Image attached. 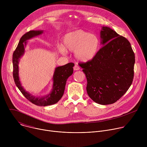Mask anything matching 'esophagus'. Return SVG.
I'll use <instances>...</instances> for the list:
<instances>
[{
	"label": "esophagus",
	"mask_w": 147,
	"mask_h": 147,
	"mask_svg": "<svg viewBox=\"0 0 147 147\" xmlns=\"http://www.w3.org/2000/svg\"><path fill=\"white\" fill-rule=\"evenodd\" d=\"M74 70H80V67L78 66V65H76L74 66Z\"/></svg>",
	"instance_id": "1"
}]
</instances>
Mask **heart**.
Here are the masks:
<instances>
[{"mask_svg": "<svg viewBox=\"0 0 147 147\" xmlns=\"http://www.w3.org/2000/svg\"><path fill=\"white\" fill-rule=\"evenodd\" d=\"M64 47L59 45L58 48L62 54L67 51L74 52L76 57L82 62L91 60L96 55L99 40L98 36L82 30H78L66 34L63 39Z\"/></svg>", "mask_w": 147, "mask_h": 147, "instance_id": "1", "label": "heart"}]
</instances>
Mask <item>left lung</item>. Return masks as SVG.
I'll return each mask as SVG.
<instances>
[{"mask_svg": "<svg viewBox=\"0 0 147 147\" xmlns=\"http://www.w3.org/2000/svg\"><path fill=\"white\" fill-rule=\"evenodd\" d=\"M102 47L90 61L81 63L88 96L96 103L112 104L130 88L134 78L135 55L129 41L108 27L100 31Z\"/></svg>", "mask_w": 147, "mask_h": 147, "instance_id": "left-lung-1", "label": "left lung"}]
</instances>
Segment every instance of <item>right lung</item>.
I'll use <instances>...</instances> for the list:
<instances>
[{
  "label": "right lung",
  "mask_w": 147,
  "mask_h": 147,
  "mask_svg": "<svg viewBox=\"0 0 147 147\" xmlns=\"http://www.w3.org/2000/svg\"><path fill=\"white\" fill-rule=\"evenodd\" d=\"M42 30H32L26 33L20 38L18 44L13 54V75L16 86L23 95L31 102L40 107H45L57 103L64 94L65 86L67 78L73 73V63H69L64 66H59L55 69L53 76V88L51 92L47 95L36 97L26 91L22 87L18 76V63L20 58L25 52L24 47L26 46L27 40L33 37L43 33Z\"/></svg>",
  "instance_id": "add662e5"
}]
</instances>
